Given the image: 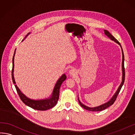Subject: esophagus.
<instances>
[{
	"label": "esophagus",
	"mask_w": 135,
	"mask_h": 135,
	"mask_svg": "<svg viewBox=\"0 0 135 135\" xmlns=\"http://www.w3.org/2000/svg\"><path fill=\"white\" fill-rule=\"evenodd\" d=\"M76 73V71L74 69H71L70 71H69V74H70L71 75H72V76L73 75H75Z\"/></svg>",
	"instance_id": "obj_1"
}]
</instances>
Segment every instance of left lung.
I'll use <instances>...</instances> for the list:
<instances>
[{
	"label": "left lung",
	"mask_w": 135,
	"mask_h": 135,
	"mask_svg": "<svg viewBox=\"0 0 135 135\" xmlns=\"http://www.w3.org/2000/svg\"><path fill=\"white\" fill-rule=\"evenodd\" d=\"M104 32H105L106 35H107L111 39V40L114 41L117 43H118V44L121 47V45L120 44V43L119 42V41L117 40V39L113 36L112 34H110L109 32L108 31H107V30H104ZM121 48H122V47H121ZM122 73H123V74H122V83L120 85V86H119V87L118 88V90H117V92L115 93V94H114V96L113 97V98L111 99V100H110V101H109L107 103H105V104H103V105H102L100 106H99V107H95V108H90V107H87V106L84 105L83 104L81 103V102L79 100V98H78V100H79V103L80 104V105L82 108H84L85 109H86V110H89V111H93V112L101 111V110L105 109H107L109 107H110V105H112V104H113V103L116 100V99H117V97H118V95L119 94V93L120 92V90L122 87V86H123V85L124 84V80H125V70H124V54H123V51L122 48Z\"/></svg>",
	"instance_id": "obj_1"
}]
</instances>
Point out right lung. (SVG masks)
Segmentation results:
<instances>
[{
	"label": "right lung",
	"instance_id": "obj_1",
	"mask_svg": "<svg viewBox=\"0 0 135 135\" xmlns=\"http://www.w3.org/2000/svg\"><path fill=\"white\" fill-rule=\"evenodd\" d=\"M28 34L29 33L25 36V37H26ZM15 53H16V49L15 51L13 56V59H12L13 67H12V81L14 84H16L15 79H14V76H13L14 57H15ZM66 77H67L64 74L60 77V78L58 80L57 82H56V84L54 87L53 95H52L50 98L45 99V100H34L30 99L26 97L23 94H22L20 90L18 89V88L17 86L16 85H15V88L16 89L17 92L18 93L21 100L22 101L23 103L26 104V105L36 110H46L54 107L56 105V103H57L59 99V90H60V86H61V85L62 84L63 82L66 79Z\"/></svg>",
	"mask_w": 135,
	"mask_h": 135
}]
</instances>
